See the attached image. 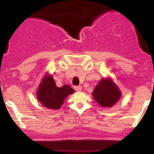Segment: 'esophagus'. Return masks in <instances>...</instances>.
<instances>
[{"mask_svg": "<svg viewBox=\"0 0 154 154\" xmlns=\"http://www.w3.org/2000/svg\"><path fill=\"white\" fill-rule=\"evenodd\" d=\"M75 90L76 91H80L82 90V87L80 85L78 86H75Z\"/></svg>", "mask_w": 154, "mask_h": 154, "instance_id": "esophagus-1", "label": "esophagus"}]
</instances>
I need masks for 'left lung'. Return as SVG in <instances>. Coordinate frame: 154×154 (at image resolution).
<instances>
[{"instance_id":"1","label":"left lung","mask_w":154,"mask_h":154,"mask_svg":"<svg viewBox=\"0 0 154 154\" xmlns=\"http://www.w3.org/2000/svg\"><path fill=\"white\" fill-rule=\"evenodd\" d=\"M92 94L95 101L102 107L113 106L122 95L119 88L110 78L101 79Z\"/></svg>"}]
</instances>
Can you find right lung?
I'll return each mask as SVG.
<instances>
[{
	"label": "right lung",
	"mask_w": 154,
	"mask_h": 154,
	"mask_svg": "<svg viewBox=\"0 0 154 154\" xmlns=\"http://www.w3.org/2000/svg\"><path fill=\"white\" fill-rule=\"evenodd\" d=\"M75 91L68 85L59 88L51 75H46L40 82L37 91V98L44 106L51 109H59L69 95Z\"/></svg>",
	"instance_id": "right-lung-1"
}]
</instances>
